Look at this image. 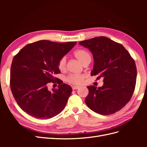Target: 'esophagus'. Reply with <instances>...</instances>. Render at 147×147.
Segmentation results:
<instances>
[{"label": "esophagus", "instance_id": "esophagus-1", "mask_svg": "<svg viewBox=\"0 0 147 147\" xmlns=\"http://www.w3.org/2000/svg\"><path fill=\"white\" fill-rule=\"evenodd\" d=\"M79 86H72V90H78V89H79Z\"/></svg>", "mask_w": 147, "mask_h": 147}]
</instances>
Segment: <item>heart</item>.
<instances>
[{"instance_id":"b5f03b06","label":"heart","mask_w":147,"mask_h":147,"mask_svg":"<svg viewBox=\"0 0 147 147\" xmlns=\"http://www.w3.org/2000/svg\"><path fill=\"white\" fill-rule=\"evenodd\" d=\"M74 56L75 57L83 64L88 61H91V57L90 53L84 49H78L74 52ZM57 68L60 71H64L66 68V57L65 56L62 57L57 62ZM85 78L83 74H70L65 77V81L69 84L74 85L81 84Z\"/></svg>"}]
</instances>
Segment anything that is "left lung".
I'll list each match as a JSON object with an SVG mask.
<instances>
[{
	"mask_svg": "<svg viewBox=\"0 0 147 147\" xmlns=\"http://www.w3.org/2000/svg\"><path fill=\"white\" fill-rule=\"evenodd\" d=\"M93 55L91 75L104 79L102 87L88 86L87 106L103 115L113 114L125 106L134 93L137 78L135 61L121 44L106 37H96L79 42Z\"/></svg>",
	"mask_w": 147,
	"mask_h": 147,
	"instance_id": "8db88e82",
	"label": "left lung"
}]
</instances>
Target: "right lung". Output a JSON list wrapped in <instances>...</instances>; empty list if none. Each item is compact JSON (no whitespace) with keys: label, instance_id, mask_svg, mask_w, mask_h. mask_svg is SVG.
<instances>
[{"label":"right lung","instance_id":"right-lung-1","mask_svg":"<svg viewBox=\"0 0 147 147\" xmlns=\"http://www.w3.org/2000/svg\"><path fill=\"white\" fill-rule=\"evenodd\" d=\"M77 43L39 40L24 47L14 56L10 85L13 97L24 112L36 118H51L64 109L72 89L55 77L61 73L57 62ZM57 89L48 91V82Z\"/></svg>","mask_w":147,"mask_h":147}]
</instances>
